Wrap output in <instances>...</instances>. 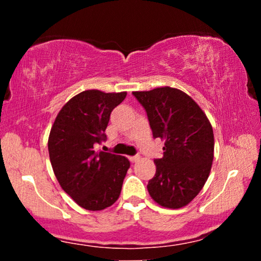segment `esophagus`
Segmentation results:
<instances>
[{
  "instance_id": "34e87169",
  "label": "esophagus",
  "mask_w": 261,
  "mask_h": 261,
  "mask_svg": "<svg viewBox=\"0 0 261 261\" xmlns=\"http://www.w3.org/2000/svg\"><path fill=\"white\" fill-rule=\"evenodd\" d=\"M140 159V156L139 155H134V156H129V160H130V163H137L138 160Z\"/></svg>"
}]
</instances>
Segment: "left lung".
<instances>
[{"mask_svg": "<svg viewBox=\"0 0 261 261\" xmlns=\"http://www.w3.org/2000/svg\"><path fill=\"white\" fill-rule=\"evenodd\" d=\"M133 95L147 113L153 138L165 141L164 156L154 160L149 196L164 208H183L199 194L212 170V123L201 107L179 89L163 87Z\"/></svg>", "mask_w": 261, "mask_h": 261, "instance_id": "obj_1", "label": "left lung"}]
</instances>
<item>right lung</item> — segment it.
Masks as SVG:
<instances>
[{
	"mask_svg": "<svg viewBox=\"0 0 261 261\" xmlns=\"http://www.w3.org/2000/svg\"><path fill=\"white\" fill-rule=\"evenodd\" d=\"M126 96V91H82L64 105L49 132V160L57 180L78 205L91 212L117 201L130 166L122 155L94 148L106 140L110 113Z\"/></svg>",
	"mask_w": 261,
	"mask_h": 261,
	"instance_id": "right-lung-1",
	"label": "right lung"
}]
</instances>
